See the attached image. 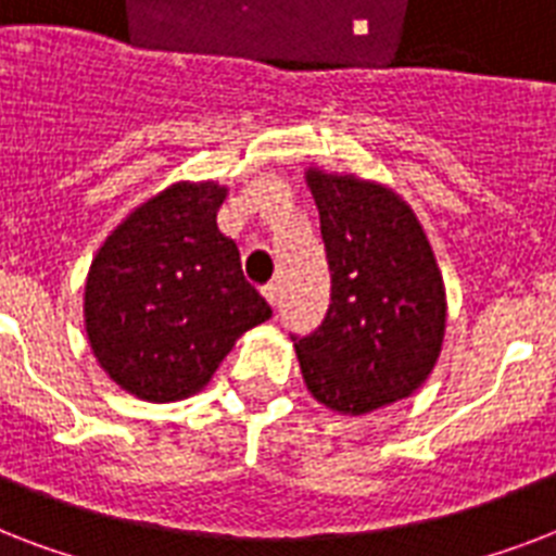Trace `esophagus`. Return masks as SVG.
<instances>
[{"label":"esophagus","instance_id":"esophagus-1","mask_svg":"<svg viewBox=\"0 0 556 556\" xmlns=\"http://www.w3.org/2000/svg\"><path fill=\"white\" fill-rule=\"evenodd\" d=\"M262 296H265L270 305H277L279 303V286H277V282H268V286L262 288Z\"/></svg>","mask_w":556,"mask_h":556}]
</instances>
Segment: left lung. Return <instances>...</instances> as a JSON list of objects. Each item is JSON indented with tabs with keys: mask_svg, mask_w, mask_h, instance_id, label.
Listing matches in <instances>:
<instances>
[{
	"mask_svg": "<svg viewBox=\"0 0 556 556\" xmlns=\"http://www.w3.org/2000/svg\"><path fill=\"white\" fill-rule=\"evenodd\" d=\"M331 270L326 320L294 338L317 404L366 415L409 397L441 355L447 294L413 207L392 187L305 169Z\"/></svg>",
	"mask_w": 556,
	"mask_h": 556,
	"instance_id": "obj_1",
	"label": "left lung"
}]
</instances>
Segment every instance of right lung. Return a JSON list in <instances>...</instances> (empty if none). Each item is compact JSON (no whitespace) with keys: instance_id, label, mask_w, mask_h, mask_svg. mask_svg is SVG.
<instances>
[{"instance_id":"1","label":"right lung","mask_w":556,"mask_h":556,"mask_svg":"<svg viewBox=\"0 0 556 556\" xmlns=\"http://www.w3.org/2000/svg\"><path fill=\"white\" fill-rule=\"evenodd\" d=\"M227 187L176 181L129 213L91 260L83 320L91 355L129 395L169 404L207 387L270 305L216 225Z\"/></svg>"}]
</instances>
